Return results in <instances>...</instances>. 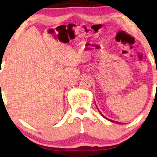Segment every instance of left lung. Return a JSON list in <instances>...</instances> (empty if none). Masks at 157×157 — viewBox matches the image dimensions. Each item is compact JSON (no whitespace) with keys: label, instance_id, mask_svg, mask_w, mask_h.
<instances>
[{"label":"left lung","instance_id":"8db88e82","mask_svg":"<svg viewBox=\"0 0 157 157\" xmlns=\"http://www.w3.org/2000/svg\"><path fill=\"white\" fill-rule=\"evenodd\" d=\"M101 115H102V117H104V118L107 119V118H106V117H105V116H104V115H102V113H101ZM110 121H112V120H110ZM112 122H113V121H112ZM117 122V123H119V124H122V123H120V122Z\"/></svg>","mask_w":157,"mask_h":157}]
</instances>
